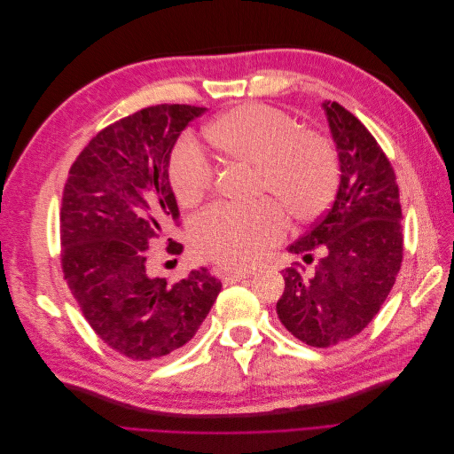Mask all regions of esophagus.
I'll return each instance as SVG.
<instances>
[{"label": "esophagus", "mask_w": 454, "mask_h": 454, "mask_svg": "<svg viewBox=\"0 0 454 454\" xmlns=\"http://www.w3.org/2000/svg\"><path fill=\"white\" fill-rule=\"evenodd\" d=\"M217 274H219V278H222L223 282H240L242 278H246L248 277V272L246 270H235V269H217Z\"/></svg>", "instance_id": "obj_1"}]
</instances>
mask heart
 Instances as JSON below:
<instances>
[{
    "label": "heart",
    "instance_id": "obj_1",
    "mask_svg": "<svg viewBox=\"0 0 454 454\" xmlns=\"http://www.w3.org/2000/svg\"><path fill=\"white\" fill-rule=\"evenodd\" d=\"M206 136L227 159L255 167V191L272 193L297 222L318 217L339 184L333 144L282 109L244 104L212 121ZM168 184L182 206L197 204L214 184V168L191 142L182 140L168 160ZM197 254L227 267H250L286 235V214L263 199L252 206L217 204L191 223Z\"/></svg>",
    "mask_w": 454,
    "mask_h": 454
}]
</instances>
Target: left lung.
Listing matches in <instances>:
<instances>
[{"mask_svg":"<svg viewBox=\"0 0 454 454\" xmlns=\"http://www.w3.org/2000/svg\"><path fill=\"white\" fill-rule=\"evenodd\" d=\"M339 155L335 200L290 246L314 270L290 267L277 303L282 325L309 347L358 335L387 301L403 259L400 189L371 132L337 102L322 104Z\"/></svg>","mask_w":454,"mask_h":454,"instance_id":"obj_1","label":"left lung"}]
</instances>
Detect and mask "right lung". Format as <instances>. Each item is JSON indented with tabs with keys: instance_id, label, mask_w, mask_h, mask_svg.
<instances>
[{
	"instance_id": "obj_1",
	"label": "right lung",
	"mask_w": 454,
	"mask_h": 454,
	"mask_svg": "<svg viewBox=\"0 0 454 454\" xmlns=\"http://www.w3.org/2000/svg\"><path fill=\"white\" fill-rule=\"evenodd\" d=\"M204 112L160 104L114 122L81 151L64 185V278L94 333L136 362L187 345L222 292L208 269L177 282L147 272L151 244L180 222L168 184L170 153ZM177 248L168 242L167 252Z\"/></svg>"
}]
</instances>
